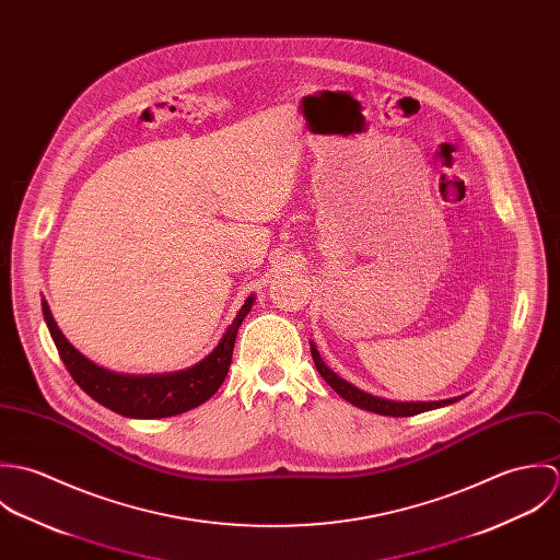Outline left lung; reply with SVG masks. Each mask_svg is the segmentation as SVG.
<instances>
[{
  "label": "left lung",
  "mask_w": 560,
  "mask_h": 560,
  "mask_svg": "<svg viewBox=\"0 0 560 560\" xmlns=\"http://www.w3.org/2000/svg\"><path fill=\"white\" fill-rule=\"evenodd\" d=\"M311 353H313V360H315V366H317L320 377L334 388V393H338L342 399L349 400L351 405H355L360 409H366V411H373V413L402 418V416H416V413H422V411H429V409H438V407H444V405H451V402L462 399V397H455V399L409 400L407 402V400H388L382 399V397H373V395L355 388L353 384L345 382L329 366H325V362L320 360L319 351L313 342H311Z\"/></svg>",
  "instance_id": "obj_1"
}]
</instances>
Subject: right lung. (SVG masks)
Segmentation results:
<instances>
[{"mask_svg": "<svg viewBox=\"0 0 560 560\" xmlns=\"http://www.w3.org/2000/svg\"><path fill=\"white\" fill-rule=\"evenodd\" d=\"M252 304L254 295L245 300L218 347L205 360L185 371L161 375H125L94 364L67 340L45 300L43 315L67 371L85 395L127 418H167L189 411L218 393L229 375L237 329Z\"/></svg>", "mask_w": 560, "mask_h": 560, "instance_id": "right-lung-1", "label": "right lung"}]
</instances>
